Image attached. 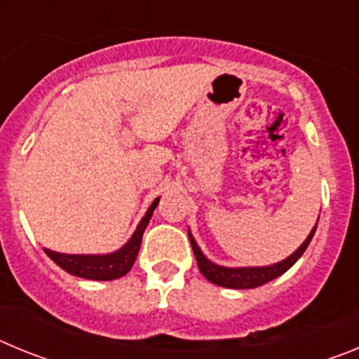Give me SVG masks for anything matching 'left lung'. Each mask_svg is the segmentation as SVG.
<instances>
[{"mask_svg": "<svg viewBox=\"0 0 359 359\" xmlns=\"http://www.w3.org/2000/svg\"><path fill=\"white\" fill-rule=\"evenodd\" d=\"M316 226L311 230V233L307 236V239L300 244V248L294 253H291L287 259L277 262V264L271 266H252V268H224V266L214 264L212 261H208L207 257L203 255V252L199 250L198 243L192 237V233L189 231L190 246L194 250L196 261H198V268L203 273V277L210 280L212 284H217V286L223 287H231V290H252V287H259L266 282L273 280V278L280 277L282 273H286L287 269L294 264V262L304 255V252L309 246L311 239L315 236Z\"/></svg>", "mask_w": 359, "mask_h": 359, "instance_id": "obj_1", "label": "left lung"}]
</instances>
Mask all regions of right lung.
Here are the masks:
<instances>
[{"instance_id":"add662e5","label":"right lung","mask_w":359,"mask_h":359,"mask_svg":"<svg viewBox=\"0 0 359 359\" xmlns=\"http://www.w3.org/2000/svg\"><path fill=\"white\" fill-rule=\"evenodd\" d=\"M158 203H160V198L152 201L149 210L142 217L140 224L136 226L131 239L116 252L106 253V255H66V253H57L52 252V250L43 248L44 253L57 266H61L65 271H68L69 275H75V277L90 278V280H113V278L123 277L135 264L142 244V236H144L145 228H147L152 212H154Z\"/></svg>"}]
</instances>
